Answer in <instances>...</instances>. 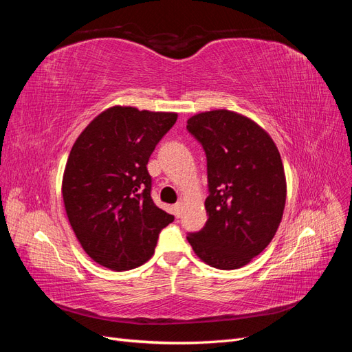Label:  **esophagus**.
<instances>
[{"mask_svg": "<svg viewBox=\"0 0 352 352\" xmlns=\"http://www.w3.org/2000/svg\"><path fill=\"white\" fill-rule=\"evenodd\" d=\"M182 208H184V204L182 202H176V204L173 206V214L175 217H180V214H182Z\"/></svg>", "mask_w": 352, "mask_h": 352, "instance_id": "34e87169", "label": "esophagus"}]
</instances>
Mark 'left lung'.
<instances>
[{"mask_svg": "<svg viewBox=\"0 0 352 352\" xmlns=\"http://www.w3.org/2000/svg\"><path fill=\"white\" fill-rule=\"evenodd\" d=\"M186 129L206 153L208 180V220L188 241L211 267L239 269L267 247L282 220L280 154L257 123L229 110L190 117Z\"/></svg>", "mask_w": 352, "mask_h": 352, "instance_id": "obj_1", "label": "left lung"}]
</instances>
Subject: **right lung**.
I'll list each match as a JSON object with an SVG mask.
<instances>
[{"label": "right lung", "instance_id": "obj_1", "mask_svg": "<svg viewBox=\"0 0 352 352\" xmlns=\"http://www.w3.org/2000/svg\"><path fill=\"white\" fill-rule=\"evenodd\" d=\"M176 120L175 113L111 107L72 148L63 177L66 212L85 252L104 267L131 270L150 260L160 232L175 220L154 204L146 164Z\"/></svg>", "mask_w": 352, "mask_h": 352}]
</instances>
